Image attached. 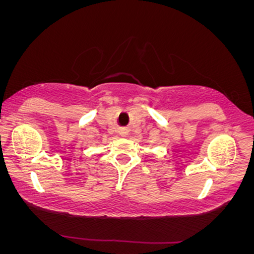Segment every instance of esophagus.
I'll use <instances>...</instances> for the list:
<instances>
[{
	"label": "esophagus",
	"mask_w": 254,
	"mask_h": 254,
	"mask_svg": "<svg viewBox=\"0 0 254 254\" xmlns=\"http://www.w3.org/2000/svg\"><path fill=\"white\" fill-rule=\"evenodd\" d=\"M118 133H119V135H121V136H126V135L128 134L127 133V129H125V128H123V129H119V131H118Z\"/></svg>",
	"instance_id": "obj_1"
}]
</instances>
